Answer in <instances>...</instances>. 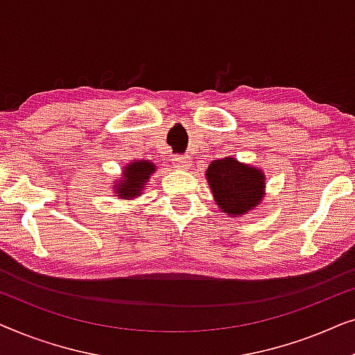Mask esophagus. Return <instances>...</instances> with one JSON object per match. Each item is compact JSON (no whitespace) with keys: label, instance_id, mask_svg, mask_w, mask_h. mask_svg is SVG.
<instances>
[{"label":"esophagus","instance_id":"esophagus-1","mask_svg":"<svg viewBox=\"0 0 355 355\" xmlns=\"http://www.w3.org/2000/svg\"><path fill=\"white\" fill-rule=\"evenodd\" d=\"M173 164L179 169H187L191 166V159H189V157H182V155H179V157L173 158Z\"/></svg>","mask_w":355,"mask_h":355}]
</instances>
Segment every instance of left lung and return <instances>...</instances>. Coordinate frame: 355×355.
Listing matches in <instances>:
<instances>
[{"label": "left lung", "instance_id": "left-lung-1", "mask_svg": "<svg viewBox=\"0 0 355 355\" xmlns=\"http://www.w3.org/2000/svg\"><path fill=\"white\" fill-rule=\"evenodd\" d=\"M207 179L216 205L230 215H242L249 211L263 197V174L259 169L241 164L234 158L211 162Z\"/></svg>", "mask_w": 355, "mask_h": 355}]
</instances>
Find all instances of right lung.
<instances>
[{"mask_svg":"<svg viewBox=\"0 0 355 355\" xmlns=\"http://www.w3.org/2000/svg\"><path fill=\"white\" fill-rule=\"evenodd\" d=\"M153 171L155 166L150 162H135L132 164H128L124 173V181L119 186H116L119 197L130 198L139 196L140 191L144 189V184L147 182L150 173Z\"/></svg>","mask_w":355,"mask_h":355,"instance_id":"right-lung-1","label":"right lung"}]
</instances>
